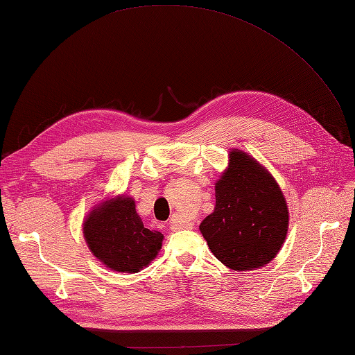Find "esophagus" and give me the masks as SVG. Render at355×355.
<instances>
[{"mask_svg":"<svg viewBox=\"0 0 355 355\" xmlns=\"http://www.w3.org/2000/svg\"><path fill=\"white\" fill-rule=\"evenodd\" d=\"M169 228L172 230V232H178V230H183V228H191V225H189V224H180V222H177V220H171L169 222Z\"/></svg>","mask_w":355,"mask_h":355,"instance_id":"1","label":"esophagus"}]
</instances>
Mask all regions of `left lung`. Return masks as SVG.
Wrapping results in <instances>:
<instances>
[{
	"mask_svg": "<svg viewBox=\"0 0 355 355\" xmlns=\"http://www.w3.org/2000/svg\"><path fill=\"white\" fill-rule=\"evenodd\" d=\"M215 196V210L200 225L213 255L234 270L259 269L274 260L286 241L289 210L268 169L233 150Z\"/></svg>",
	"mask_w": 355,
	"mask_h": 355,
	"instance_id": "1",
	"label": "left lung"
}]
</instances>
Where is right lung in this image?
Segmentation results:
<instances>
[{
	"label": "right lung",
	"instance_id": "1",
	"mask_svg": "<svg viewBox=\"0 0 355 355\" xmlns=\"http://www.w3.org/2000/svg\"><path fill=\"white\" fill-rule=\"evenodd\" d=\"M90 252L112 270L136 274L157 257L163 234L144 227L135 200L121 195L92 209L83 224Z\"/></svg>",
	"mask_w": 355,
	"mask_h": 355
}]
</instances>
